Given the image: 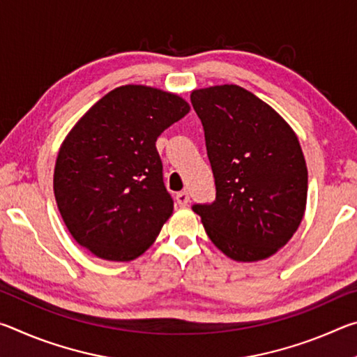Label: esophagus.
I'll return each mask as SVG.
<instances>
[{
  "instance_id": "34e87169",
  "label": "esophagus",
  "mask_w": 357,
  "mask_h": 357,
  "mask_svg": "<svg viewBox=\"0 0 357 357\" xmlns=\"http://www.w3.org/2000/svg\"><path fill=\"white\" fill-rule=\"evenodd\" d=\"M189 192L187 190H181L176 193V203L179 204V206H187L189 204Z\"/></svg>"
}]
</instances>
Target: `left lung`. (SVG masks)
<instances>
[{
  "mask_svg": "<svg viewBox=\"0 0 357 357\" xmlns=\"http://www.w3.org/2000/svg\"><path fill=\"white\" fill-rule=\"evenodd\" d=\"M215 179V202L195 204L209 239L234 261L274 255L298 231L309 173L285 119L238 84L193 89Z\"/></svg>",
  "mask_w": 357,
  "mask_h": 357,
  "instance_id": "obj_1",
  "label": "left lung"
}]
</instances>
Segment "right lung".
I'll use <instances>...</instances> for the list:
<instances>
[{
    "instance_id": "right-lung-1",
    "label": "right lung",
    "mask_w": 357,
    "mask_h": 357,
    "mask_svg": "<svg viewBox=\"0 0 357 357\" xmlns=\"http://www.w3.org/2000/svg\"><path fill=\"white\" fill-rule=\"evenodd\" d=\"M190 105L174 93L124 84L89 108L58 151L53 192L78 244L108 261L149 249L173 214L155 142Z\"/></svg>"
}]
</instances>
